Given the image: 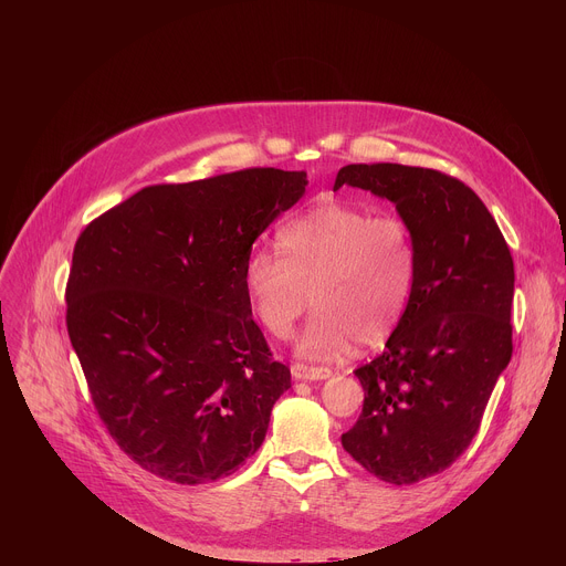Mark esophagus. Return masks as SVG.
I'll return each instance as SVG.
<instances>
[{"label": "esophagus", "mask_w": 566, "mask_h": 566, "mask_svg": "<svg viewBox=\"0 0 566 566\" xmlns=\"http://www.w3.org/2000/svg\"><path fill=\"white\" fill-rule=\"evenodd\" d=\"M291 374L295 380H325L332 376L329 369L325 367H308V365H302V363H295L291 365Z\"/></svg>", "instance_id": "esophagus-1"}]
</instances>
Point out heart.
I'll return each instance as SVG.
<instances>
[{
    "label": "heart",
    "mask_w": 566,
    "mask_h": 566,
    "mask_svg": "<svg viewBox=\"0 0 566 566\" xmlns=\"http://www.w3.org/2000/svg\"><path fill=\"white\" fill-rule=\"evenodd\" d=\"M282 259L258 249L244 264V291L262 327L291 336L311 304L315 315L297 338V352L334 360L356 340L380 345L410 302L417 251L410 226L349 203H319L277 232Z\"/></svg>",
    "instance_id": "b5f03b06"
}]
</instances>
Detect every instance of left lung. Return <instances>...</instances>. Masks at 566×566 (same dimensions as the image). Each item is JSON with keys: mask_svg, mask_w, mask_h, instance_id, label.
I'll use <instances>...</instances> for the list:
<instances>
[{"mask_svg": "<svg viewBox=\"0 0 566 566\" xmlns=\"http://www.w3.org/2000/svg\"><path fill=\"white\" fill-rule=\"evenodd\" d=\"M343 186L391 201L415 239L410 302L385 352L354 371L365 402L343 434L365 470L408 486L461 457L511 363L513 258L489 208L443 172L354 164Z\"/></svg>", "mask_w": 566, "mask_h": 566, "instance_id": "obj_1", "label": "left lung"}]
</instances>
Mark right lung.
Instances as JSON below:
<instances>
[{"label":"right lung","mask_w":566,"mask_h":566,"mask_svg":"<svg viewBox=\"0 0 566 566\" xmlns=\"http://www.w3.org/2000/svg\"><path fill=\"white\" fill-rule=\"evenodd\" d=\"M306 184L251 168L149 186L80 232L69 338L98 417L147 472L197 486L262 446L291 371L255 325L244 264Z\"/></svg>","instance_id":"right-lung-1"}]
</instances>
